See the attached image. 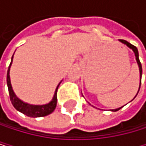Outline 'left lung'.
<instances>
[{
  "instance_id": "8db88e82",
  "label": "left lung",
  "mask_w": 146,
  "mask_h": 146,
  "mask_svg": "<svg viewBox=\"0 0 146 146\" xmlns=\"http://www.w3.org/2000/svg\"><path fill=\"white\" fill-rule=\"evenodd\" d=\"M119 41H120V42H122L123 44H126L128 47H130L131 49H132V51H133V52H134V53H135L136 59H137V62L138 66H139V72H140V85H139V89H140V86H141V78H142V66H141V63H140V61H139L137 49V47H136L135 45H133V44H130L129 42H127V41L123 40V39H119ZM138 91H139V90H138ZM137 93H138V92H137ZM136 96H137V95H136ZM136 96H135V97H136ZM120 109H121V108H119V109H115V110H113L112 111H117V110H119Z\"/></svg>"
}]
</instances>
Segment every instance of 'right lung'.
Returning <instances> with one entry per match:
<instances>
[{"instance_id": "right-lung-1", "label": "right lung", "mask_w": 146, "mask_h": 146, "mask_svg": "<svg viewBox=\"0 0 146 146\" xmlns=\"http://www.w3.org/2000/svg\"><path fill=\"white\" fill-rule=\"evenodd\" d=\"M12 60H13V57H12ZM12 60H11V63H12ZM11 63L9 66L8 74H7V84H8V88H9V98H10V101H11L13 106L15 107V109L22 112L23 114H24L28 116H31V117H41V116H45L49 114L52 113L57 106V100H58L57 99V91H58V86L60 83L58 84L56 88L52 101L51 102H49L48 104L40 106V105H30L28 103H24L23 102H22L21 100H19L17 97H16V95L15 94V93L12 89V87H11L10 77H9V69H10Z\"/></svg>"}]
</instances>
